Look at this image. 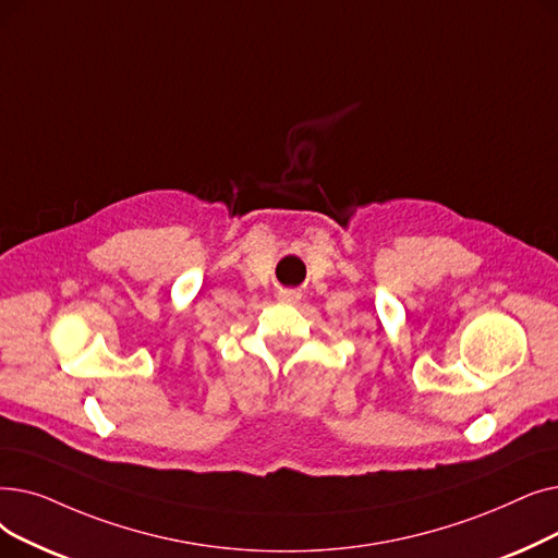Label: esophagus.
<instances>
[{"instance_id": "34e87169", "label": "esophagus", "mask_w": 558, "mask_h": 558, "mask_svg": "<svg viewBox=\"0 0 558 558\" xmlns=\"http://www.w3.org/2000/svg\"><path fill=\"white\" fill-rule=\"evenodd\" d=\"M279 298H281V302H290V304L300 300V295L295 293V290H283V293H281Z\"/></svg>"}]
</instances>
